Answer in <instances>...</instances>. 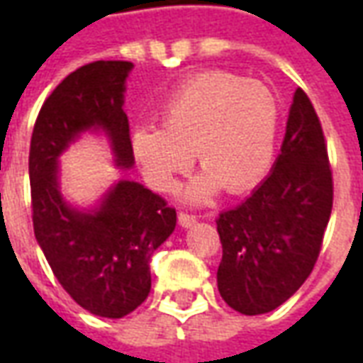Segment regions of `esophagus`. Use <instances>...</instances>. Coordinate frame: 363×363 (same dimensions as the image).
Wrapping results in <instances>:
<instances>
[{
	"instance_id": "1",
	"label": "esophagus",
	"mask_w": 363,
	"mask_h": 363,
	"mask_svg": "<svg viewBox=\"0 0 363 363\" xmlns=\"http://www.w3.org/2000/svg\"><path fill=\"white\" fill-rule=\"evenodd\" d=\"M179 223H181L182 228H192L196 223V216L186 212H179Z\"/></svg>"
}]
</instances>
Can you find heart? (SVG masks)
<instances>
[{
  "instance_id": "obj_1",
  "label": "heart",
  "mask_w": 363,
  "mask_h": 363,
  "mask_svg": "<svg viewBox=\"0 0 363 363\" xmlns=\"http://www.w3.org/2000/svg\"><path fill=\"white\" fill-rule=\"evenodd\" d=\"M161 120V128L143 124L132 134L145 181L165 192L194 153L206 173L186 194L206 200L218 186L229 194L245 192L268 173L280 132V103L264 83L204 72L174 91Z\"/></svg>"
}]
</instances>
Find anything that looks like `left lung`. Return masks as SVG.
Returning a JSON list of instances; mask_svg holds the SVG:
<instances>
[{
	"instance_id": "1",
	"label": "left lung",
	"mask_w": 363,
	"mask_h": 363,
	"mask_svg": "<svg viewBox=\"0 0 363 363\" xmlns=\"http://www.w3.org/2000/svg\"><path fill=\"white\" fill-rule=\"evenodd\" d=\"M330 212L327 142L309 96L297 89L272 173L216 220L223 301L243 315H262L288 301L319 259Z\"/></svg>"
}]
</instances>
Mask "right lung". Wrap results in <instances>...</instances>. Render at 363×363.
I'll use <instances>...</instances> for the list:
<instances>
[{
    "instance_id": "add662e5",
    "label": "right lung",
    "mask_w": 363,
    "mask_h": 363,
    "mask_svg": "<svg viewBox=\"0 0 363 363\" xmlns=\"http://www.w3.org/2000/svg\"><path fill=\"white\" fill-rule=\"evenodd\" d=\"M130 62L99 60L67 75L38 112L30 138L28 174L35 237L52 272L75 303L120 319L150 296V260L173 233L174 208L140 182L118 181L101 208L79 212L58 190V157L85 130H103L118 167L134 151L124 104Z\"/></svg>"
}]
</instances>
